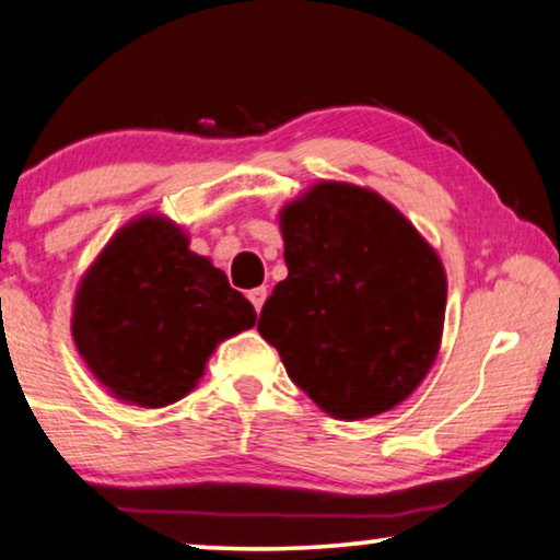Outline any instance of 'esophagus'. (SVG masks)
Here are the masks:
<instances>
[{
    "label": "esophagus",
    "mask_w": 560,
    "mask_h": 560,
    "mask_svg": "<svg viewBox=\"0 0 560 560\" xmlns=\"http://www.w3.org/2000/svg\"><path fill=\"white\" fill-rule=\"evenodd\" d=\"M266 296H268L266 287H256V289H250V292H248V300H250L253 307H256V312H260V307H264Z\"/></svg>",
    "instance_id": "esophagus-1"
}]
</instances>
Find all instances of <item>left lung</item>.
Masks as SVG:
<instances>
[{"mask_svg":"<svg viewBox=\"0 0 560 560\" xmlns=\"http://www.w3.org/2000/svg\"><path fill=\"white\" fill-rule=\"evenodd\" d=\"M289 276L258 332L287 374L338 420H366L412 394L443 338L445 268L376 191L319 182L279 214Z\"/></svg>","mask_w":560,"mask_h":560,"instance_id":"8db88e82","label":"left lung"}]
</instances>
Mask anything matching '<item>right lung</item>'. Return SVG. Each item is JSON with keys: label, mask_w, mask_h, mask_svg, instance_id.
<instances>
[{"label": "right lung", "mask_w": 560, "mask_h": 560, "mask_svg": "<svg viewBox=\"0 0 560 560\" xmlns=\"http://www.w3.org/2000/svg\"><path fill=\"white\" fill-rule=\"evenodd\" d=\"M256 325V310L182 228L143 214L89 266L71 332L86 366L117 399L166 407L205 374L218 342Z\"/></svg>", "instance_id": "obj_1"}]
</instances>
